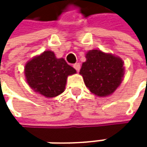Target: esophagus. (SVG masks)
Instances as JSON below:
<instances>
[{"label":"esophagus","instance_id":"34e87169","mask_svg":"<svg viewBox=\"0 0 147 147\" xmlns=\"http://www.w3.org/2000/svg\"><path fill=\"white\" fill-rule=\"evenodd\" d=\"M73 67L77 71H79V70H80V68H81V65H80L79 63H76V64H74L73 65Z\"/></svg>","mask_w":147,"mask_h":147}]
</instances>
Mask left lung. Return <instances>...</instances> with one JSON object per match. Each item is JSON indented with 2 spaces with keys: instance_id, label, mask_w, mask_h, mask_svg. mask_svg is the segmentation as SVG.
Returning <instances> with one entry per match:
<instances>
[{
  "instance_id": "left-lung-1",
  "label": "left lung",
  "mask_w": 147,
  "mask_h": 147,
  "mask_svg": "<svg viewBox=\"0 0 147 147\" xmlns=\"http://www.w3.org/2000/svg\"><path fill=\"white\" fill-rule=\"evenodd\" d=\"M80 74L86 87L99 97L113 94L122 82L124 67L121 58L100 50L93 49L86 53Z\"/></svg>"
}]
</instances>
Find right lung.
<instances>
[{
	"mask_svg": "<svg viewBox=\"0 0 147 147\" xmlns=\"http://www.w3.org/2000/svg\"><path fill=\"white\" fill-rule=\"evenodd\" d=\"M76 72V70L63 58L57 59L54 53L49 50L31 59L24 67L29 86L47 98L56 97L62 94L68 76Z\"/></svg>",
	"mask_w": 147,
	"mask_h": 147,
	"instance_id": "1",
	"label": "right lung"
}]
</instances>
